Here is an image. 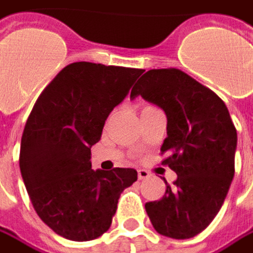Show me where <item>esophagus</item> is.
<instances>
[{
    "label": "esophagus",
    "instance_id": "1",
    "mask_svg": "<svg viewBox=\"0 0 253 253\" xmlns=\"http://www.w3.org/2000/svg\"><path fill=\"white\" fill-rule=\"evenodd\" d=\"M137 175H138V180H147L148 177H150V172L147 170H140L137 171Z\"/></svg>",
    "mask_w": 253,
    "mask_h": 253
}]
</instances>
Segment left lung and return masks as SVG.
Returning <instances> with one entry per match:
<instances>
[{
  "instance_id": "left-lung-1",
  "label": "left lung",
  "mask_w": 253,
  "mask_h": 253,
  "mask_svg": "<svg viewBox=\"0 0 253 253\" xmlns=\"http://www.w3.org/2000/svg\"><path fill=\"white\" fill-rule=\"evenodd\" d=\"M167 116L163 161L177 180L164 197L146 204L160 235L188 239L203 232L221 210L235 172L236 128L225 103L178 69H151L131 89Z\"/></svg>"
}]
</instances>
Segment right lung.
Listing matches in <instances>:
<instances>
[{
	"label": "right lung",
	"instance_id": "right-lung-1",
	"mask_svg": "<svg viewBox=\"0 0 253 253\" xmlns=\"http://www.w3.org/2000/svg\"><path fill=\"white\" fill-rule=\"evenodd\" d=\"M143 69L75 62L45 87L21 138L19 169L39 218L71 241H92L112 225L133 169L92 170L90 148L106 119Z\"/></svg>",
	"mask_w": 253,
	"mask_h": 253
}]
</instances>
